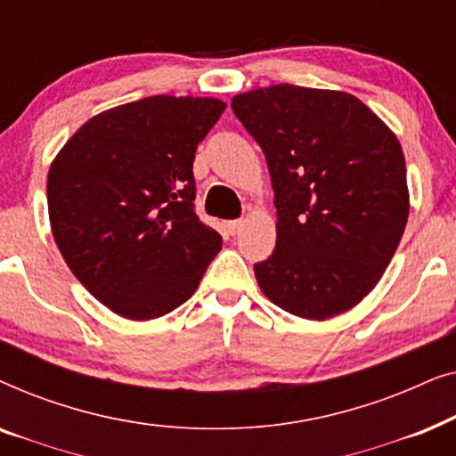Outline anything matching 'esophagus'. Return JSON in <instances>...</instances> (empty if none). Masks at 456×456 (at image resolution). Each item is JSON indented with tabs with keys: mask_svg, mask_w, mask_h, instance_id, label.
<instances>
[{
	"mask_svg": "<svg viewBox=\"0 0 456 456\" xmlns=\"http://www.w3.org/2000/svg\"><path fill=\"white\" fill-rule=\"evenodd\" d=\"M242 226H245V222H242V220H230L228 224H226V228H228V232L230 234H239L240 232V228Z\"/></svg>",
	"mask_w": 456,
	"mask_h": 456,
	"instance_id": "34e87169",
	"label": "esophagus"
}]
</instances>
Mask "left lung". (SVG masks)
<instances>
[{
	"label": "left lung",
	"mask_w": 456,
	"mask_h": 456,
	"mask_svg": "<svg viewBox=\"0 0 456 456\" xmlns=\"http://www.w3.org/2000/svg\"><path fill=\"white\" fill-rule=\"evenodd\" d=\"M232 111L264 149L276 205V248L255 264L280 309L328 320L370 295L409 217L396 134L345 91L273 85L240 93Z\"/></svg>",
	"instance_id": "left-lung-1"
}]
</instances>
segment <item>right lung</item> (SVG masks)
Returning a JSON list of instances; mask_svg holds the SVG:
<instances>
[{
    "instance_id": "obj_1",
    "label": "right lung",
    "mask_w": 456,
    "mask_h": 456,
    "mask_svg": "<svg viewBox=\"0 0 456 456\" xmlns=\"http://www.w3.org/2000/svg\"><path fill=\"white\" fill-rule=\"evenodd\" d=\"M226 103L153 95L85 122L49 167L47 208L78 282L126 320H155L192 297L222 248L195 214L197 145Z\"/></svg>"
}]
</instances>
